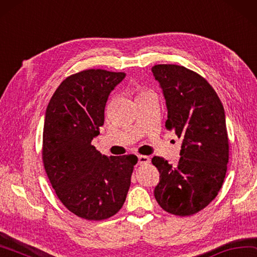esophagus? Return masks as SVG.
<instances>
[{"mask_svg": "<svg viewBox=\"0 0 257 257\" xmlns=\"http://www.w3.org/2000/svg\"><path fill=\"white\" fill-rule=\"evenodd\" d=\"M149 163V157L148 156H144V155H139L138 156V164L139 165H144Z\"/></svg>", "mask_w": 257, "mask_h": 257, "instance_id": "obj_1", "label": "esophagus"}]
</instances>
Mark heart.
<instances>
[{
    "label": "heart",
    "instance_id": "1",
    "mask_svg": "<svg viewBox=\"0 0 257 257\" xmlns=\"http://www.w3.org/2000/svg\"><path fill=\"white\" fill-rule=\"evenodd\" d=\"M151 93H152V92H149V91H142L141 93H139L137 97H139V96H143V95H146V94H151Z\"/></svg>",
    "mask_w": 257,
    "mask_h": 257
}]
</instances>
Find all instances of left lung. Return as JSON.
<instances>
[{"label":"left lung","mask_w":257,"mask_h":257,"mask_svg":"<svg viewBox=\"0 0 257 257\" xmlns=\"http://www.w3.org/2000/svg\"><path fill=\"white\" fill-rule=\"evenodd\" d=\"M152 73L165 99V127L182 142L176 165L153 157L160 172L154 195L165 211L191 216L216 198L225 180L229 158L225 110L211 85L193 71L162 64Z\"/></svg>","instance_id":"8db88e82"}]
</instances>
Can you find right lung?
<instances>
[{
    "label": "right lung",
    "mask_w": 257,
    "mask_h": 257,
    "mask_svg": "<svg viewBox=\"0 0 257 257\" xmlns=\"http://www.w3.org/2000/svg\"><path fill=\"white\" fill-rule=\"evenodd\" d=\"M124 73L87 69L64 80L45 114L43 161L58 199L86 220L112 217L127 197L135 155L105 156L92 145L110 93Z\"/></svg>",
    "instance_id": "add662e5"
}]
</instances>
